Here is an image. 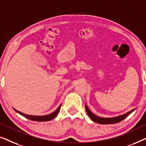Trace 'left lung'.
<instances>
[{
  "mask_svg": "<svg viewBox=\"0 0 146 146\" xmlns=\"http://www.w3.org/2000/svg\"><path fill=\"white\" fill-rule=\"evenodd\" d=\"M85 108H86V110L88 115H89V117H90L92 120L94 121V122L100 123V124H111V123H118L119 121H122L123 119H125L127 116H128L131 113H132L133 111L135 110V108L133 110H131V111H128V112L125 113L124 114L118 115V116L111 117H102L98 116V115H95L94 113L92 112V111L90 110L88 108L86 104H85Z\"/></svg>",
  "mask_w": 146,
  "mask_h": 146,
  "instance_id": "obj_1",
  "label": "left lung"
}]
</instances>
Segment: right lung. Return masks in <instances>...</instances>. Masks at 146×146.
Returning a JSON list of instances; mask_svg holds the SVG:
<instances>
[{
  "label": "right lung",
  "mask_w": 146,
  "mask_h": 146,
  "mask_svg": "<svg viewBox=\"0 0 146 146\" xmlns=\"http://www.w3.org/2000/svg\"><path fill=\"white\" fill-rule=\"evenodd\" d=\"M61 106L62 104L60 105L58 108L54 111H53L52 113H50V114H48V115H33L26 114V113H24L23 112H21V111L17 110L15 108L13 109L15 110L16 112H17L18 113H19V114L23 115V116L25 117L26 118L31 119V120H33L36 121H47L51 120V119H54L56 116L57 114L59 112Z\"/></svg>",
  "instance_id": "add662e5"
}]
</instances>
